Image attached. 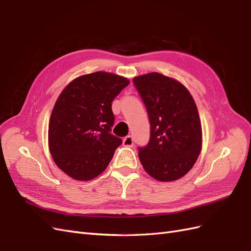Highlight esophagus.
<instances>
[{
    "label": "esophagus",
    "mask_w": 251,
    "mask_h": 251,
    "mask_svg": "<svg viewBox=\"0 0 251 251\" xmlns=\"http://www.w3.org/2000/svg\"><path fill=\"white\" fill-rule=\"evenodd\" d=\"M123 142H124L125 147H132L134 144V139H133L132 136H126Z\"/></svg>",
    "instance_id": "obj_1"
}]
</instances>
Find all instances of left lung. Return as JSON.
Listing matches in <instances>:
<instances>
[{
    "instance_id": "left-lung-1",
    "label": "left lung",
    "mask_w": 251,
    "mask_h": 251,
    "mask_svg": "<svg viewBox=\"0 0 251 251\" xmlns=\"http://www.w3.org/2000/svg\"><path fill=\"white\" fill-rule=\"evenodd\" d=\"M133 81L151 124L148 146L138 148L140 162L158 181L178 180L192 170L202 149L201 121L194 98L180 81L158 72L139 75Z\"/></svg>"
}]
</instances>
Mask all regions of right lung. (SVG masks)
<instances>
[{"mask_svg":"<svg viewBox=\"0 0 251 251\" xmlns=\"http://www.w3.org/2000/svg\"><path fill=\"white\" fill-rule=\"evenodd\" d=\"M128 83L120 75L98 71L73 79L57 97L48 146L53 161L69 177L89 181L107 169L123 142L110 133L112 101Z\"/></svg>","mask_w":251,"mask_h":251,"instance_id":"obj_1","label":"right lung"}]
</instances>
